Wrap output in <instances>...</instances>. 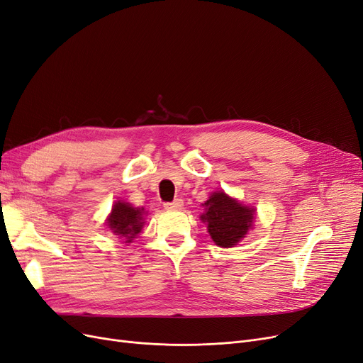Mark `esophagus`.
Here are the masks:
<instances>
[{
    "instance_id": "esophagus-1",
    "label": "esophagus",
    "mask_w": 363,
    "mask_h": 363,
    "mask_svg": "<svg viewBox=\"0 0 363 363\" xmlns=\"http://www.w3.org/2000/svg\"><path fill=\"white\" fill-rule=\"evenodd\" d=\"M164 207L167 210H180L183 207V199L177 198V199H174L172 202H165Z\"/></svg>"
}]
</instances>
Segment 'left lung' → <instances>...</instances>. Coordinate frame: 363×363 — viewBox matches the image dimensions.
Listing matches in <instances>:
<instances>
[{"mask_svg":"<svg viewBox=\"0 0 363 363\" xmlns=\"http://www.w3.org/2000/svg\"><path fill=\"white\" fill-rule=\"evenodd\" d=\"M202 206L206 213L201 214V220L207 225L211 240L219 247H234L253 226L256 210L242 206L223 191L213 192Z\"/></svg>","mask_w":363,"mask_h":363,"instance_id":"1","label":"left lung"}]
</instances>
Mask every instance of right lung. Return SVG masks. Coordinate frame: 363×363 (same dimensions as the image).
Listing matches in <instances>:
<instances>
[{"label": "right lung", "instance_id": "right-lung-1", "mask_svg": "<svg viewBox=\"0 0 363 363\" xmlns=\"http://www.w3.org/2000/svg\"><path fill=\"white\" fill-rule=\"evenodd\" d=\"M143 207H133L128 202L118 201L111 208L107 219V226L114 235L122 238L123 242H131L143 229Z\"/></svg>", "mask_w": 363, "mask_h": 363}]
</instances>
